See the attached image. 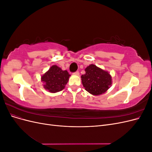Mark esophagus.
Here are the masks:
<instances>
[{
	"mask_svg": "<svg viewBox=\"0 0 152 152\" xmlns=\"http://www.w3.org/2000/svg\"><path fill=\"white\" fill-rule=\"evenodd\" d=\"M73 75H79V72H78V71H77V72H74V73H73Z\"/></svg>",
	"mask_w": 152,
	"mask_h": 152,
	"instance_id": "1",
	"label": "esophagus"
}]
</instances>
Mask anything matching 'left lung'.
<instances>
[{
  "instance_id": "left-lung-1",
  "label": "left lung",
  "mask_w": 152,
  "mask_h": 152,
  "mask_svg": "<svg viewBox=\"0 0 152 152\" xmlns=\"http://www.w3.org/2000/svg\"><path fill=\"white\" fill-rule=\"evenodd\" d=\"M86 73L81 76L82 83L85 89L93 95L104 93L112 85L110 73L95 65L91 64L85 69Z\"/></svg>"
}]
</instances>
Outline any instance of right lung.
<instances>
[{
    "label": "right lung",
    "mask_w": 152,
    "mask_h": 152,
    "mask_svg": "<svg viewBox=\"0 0 152 152\" xmlns=\"http://www.w3.org/2000/svg\"><path fill=\"white\" fill-rule=\"evenodd\" d=\"M70 76L66 70H62L57 65H53L41 77V80L45 89L54 93L65 88Z\"/></svg>",
    "instance_id": "obj_1"
}]
</instances>
